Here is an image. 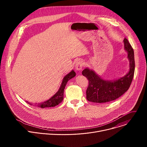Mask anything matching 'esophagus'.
<instances>
[{"mask_svg": "<svg viewBox=\"0 0 147 147\" xmlns=\"http://www.w3.org/2000/svg\"><path fill=\"white\" fill-rule=\"evenodd\" d=\"M84 66V62L82 60H78L77 61L76 64L75 65V68L77 70H82V67Z\"/></svg>", "mask_w": 147, "mask_h": 147, "instance_id": "34e87169", "label": "esophagus"}]
</instances>
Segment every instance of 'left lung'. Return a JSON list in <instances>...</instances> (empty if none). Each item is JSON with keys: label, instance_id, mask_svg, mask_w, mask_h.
I'll use <instances>...</instances> for the list:
<instances>
[{"label": "left lung", "instance_id": "obj_1", "mask_svg": "<svg viewBox=\"0 0 147 147\" xmlns=\"http://www.w3.org/2000/svg\"><path fill=\"white\" fill-rule=\"evenodd\" d=\"M124 49L128 52L130 61V70L123 77L115 81L102 79L95 73L87 68L82 74L88 80L86 91L87 99L95 103H106L114 100L126 92L131 84L135 70L134 51L127 39H124Z\"/></svg>", "mask_w": 147, "mask_h": 147}]
</instances>
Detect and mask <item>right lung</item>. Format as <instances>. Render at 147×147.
I'll list each match as a JSON object with an SVG mask.
<instances>
[{
    "mask_svg": "<svg viewBox=\"0 0 147 147\" xmlns=\"http://www.w3.org/2000/svg\"><path fill=\"white\" fill-rule=\"evenodd\" d=\"M76 76V73L74 71V70H72L70 73H69L68 74H67L63 80L62 83L61 84V86L58 90V91L49 100L44 102H41L39 103H35L34 105L35 107L41 108H51V107H54L57 105H59L60 103H61L63 99V94H64V90L65 88V87L66 86V84L67 81L70 80L71 78H73ZM27 103L32 105V103H30V102L26 101Z\"/></svg>",
    "mask_w": 147,
    "mask_h": 147,
    "instance_id": "1",
    "label": "right lung"
}]
</instances>
